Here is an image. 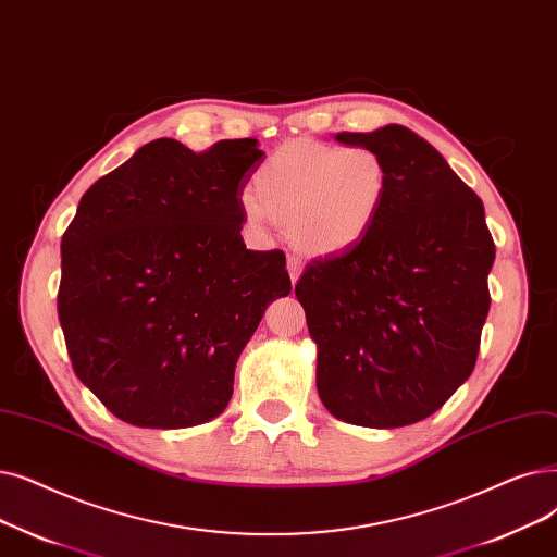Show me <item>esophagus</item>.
I'll list each match as a JSON object with an SVG mask.
<instances>
[{
    "label": "esophagus",
    "mask_w": 557,
    "mask_h": 557,
    "mask_svg": "<svg viewBox=\"0 0 557 557\" xmlns=\"http://www.w3.org/2000/svg\"><path fill=\"white\" fill-rule=\"evenodd\" d=\"M286 269H288V275H292V282L296 284L300 273H302V259L298 255H288L286 259Z\"/></svg>",
    "instance_id": "1"
}]
</instances>
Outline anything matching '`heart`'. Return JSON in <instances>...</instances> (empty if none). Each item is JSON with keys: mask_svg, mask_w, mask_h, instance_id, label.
<instances>
[{"mask_svg": "<svg viewBox=\"0 0 557 557\" xmlns=\"http://www.w3.org/2000/svg\"><path fill=\"white\" fill-rule=\"evenodd\" d=\"M386 196L389 163L377 150L298 138L257 168L244 211L255 227L286 221L288 236L309 255H336L369 236Z\"/></svg>", "mask_w": 557, "mask_h": 557, "instance_id": "heart-1", "label": "heart"}]
</instances>
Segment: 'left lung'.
<instances>
[{
    "label": "left lung",
    "instance_id": "1",
    "mask_svg": "<svg viewBox=\"0 0 557 557\" xmlns=\"http://www.w3.org/2000/svg\"><path fill=\"white\" fill-rule=\"evenodd\" d=\"M336 140L384 157L389 196L364 240L307 263L296 296L327 412L400 428L437 412L471 375L496 246L482 200L414 132L386 125Z\"/></svg>",
    "mask_w": 557,
    "mask_h": 557
}]
</instances>
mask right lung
Wrapping results in <instances>:
<instances>
[{
  "label": "right lung",
  "instance_id": "right-lung-1",
  "mask_svg": "<svg viewBox=\"0 0 557 557\" xmlns=\"http://www.w3.org/2000/svg\"><path fill=\"white\" fill-rule=\"evenodd\" d=\"M257 138L196 154L157 138L95 182L61 238L59 321L77 377L113 417L188 428L219 417L265 307L288 296L282 250H248Z\"/></svg>",
  "mask_w": 557,
  "mask_h": 557
}]
</instances>
